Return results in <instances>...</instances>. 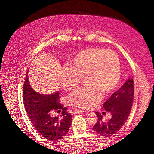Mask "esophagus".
<instances>
[{
	"mask_svg": "<svg viewBox=\"0 0 154 154\" xmlns=\"http://www.w3.org/2000/svg\"><path fill=\"white\" fill-rule=\"evenodd\" d=\"M83 110H74L72 112L73 114H81V113H83Z\"/></svg>",
	"mask_w": 154,
	"mask_h": 154,
	"instance_id": "1",
	"label": "esophagus"
}]
</instances>
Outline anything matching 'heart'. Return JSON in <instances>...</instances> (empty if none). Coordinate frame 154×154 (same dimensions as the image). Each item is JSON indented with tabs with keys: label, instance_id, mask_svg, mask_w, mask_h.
<instances>
[{
	"label": "heart",
	"instance_id": "obj_1",
	"mask_svg": "<svg viewBox=\"0 0 154 154\" xmlns=\"http://www.w3.org/2000/svg\"><path fill=\"white\" fill-rule=\"evenodd\" d=\"M121 76L119 57L111 50L87 49L74 57L69 68L61 71V82L65 91L77 87L84 80L85 86L69 97L70 105L83 109H92L117 87Z\"/></svg>",
	"mask_w": 154,
	"mask_h": 154
}]
</instances>
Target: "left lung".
I'll return each mask as SVG.
<instances>
[{
  "label": "left lung",
  "instance_id": "1",
  "mask_svg": "<svg viewBox=\"0 0 154 154\" xmlns=\"http://www.w3.org/2000/svg\"><path fill=\"white\" fill-rule=\"evenodd\" d=\"M134 91V81L130 77L103 104L105 111L111 114L110 119L103 122V116L99 112H96L98 119L92 128L96 133L101 136L110 137L119 131L126 122L131 110Z\"/></svg>",
  "mask_w": 154,
  "mask_h": 154
}]
</instances>
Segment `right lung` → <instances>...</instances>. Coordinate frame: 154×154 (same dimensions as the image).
I'll return each mask as SVG.
<instances>
[{"label":"right lung","instance_id":"obj_1","mask_svg":"<svg viewBox=\"0 0 154 154\" xmlns=\"http://www.w3.org/2000/svg\"><path fill=\"white\" fill-rule=\"evenodd\" d=\"M27 73L28 71L23 88V98L29 118L37 131L47 140L51 142L61 140L69 132L72 116L58 102V91L49 95L36 92L30 85ZM52 109H62V118L51 117L49 112Z\"/></svg>","mask_w":154,"mask_h":154}]
</instances>
